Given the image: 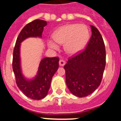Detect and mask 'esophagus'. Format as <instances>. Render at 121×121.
<instances>
[{"label":"esophagus","mask_w":121,"mask_h":121,"mask_svg":"<svg viewBox=\"0 0 121 121\" xmlns=\"http://www.w3.org/2000/svg\"><path fill=\"white\" fill-rule=\"evenodd\" d=\"M59 64L60 66H64L65 64V62L64 61V60L60 59L59 61Z\"/></svg>","instance_id":"1"}]
</instances>
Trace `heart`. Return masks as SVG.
Returning a JSON list of instances; mask_svg holds the SVG:
<instances>
[{
  "label": "heart",
  "mask_w": 121,
  "mask_h": 121,
  "mask_svg": "<svg viewBox=\"0 0 121 121\" xmlns=\"http://www.w3.org/2000/svg\"><path fill=\"white\" fill-rule=\"evenodd\" d=\"M53 39L58 44H64V50L70 54H76L85 47L90 37V31L84 24H70L64 25L56 31ZM49 47L53 50L59 48L55 42L49 41Z\"/></svg>",
  "instance_id": "b5f03b06"
}]
</instances>
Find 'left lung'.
Returning a JSON list of instances; mask_svg holds the SVG:
<instances>
[{
	"instance_id": "obj_1",
	"label": "left lung",
	"mask_w": 121,
	"mask_h": 121,
	"mask_svg": "<svg viewBox=\"0 0 121 121\" xmlns=\"http://www.w3.org/2000/svg\"><path fill=\"white\" fill-rule=\"evenodd\" d=\"M92 35L86 48L70 57L64 66L66 84L76 96H87L98 88L106 64L103 38L95 26L91 25Z\"/></svg>"
}]
</instances>
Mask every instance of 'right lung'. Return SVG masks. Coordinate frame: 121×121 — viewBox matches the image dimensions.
Returning <instances> with one entry per match:
<instances>
[{"mask_svg":"<svg viewBox=\"0 0 121 121\" xmlns=\"http://www.w3.org/2000/svg\"><path fill=\"white\" fill-rule=\"evenodd\" d=\"M47 23L43 20L36 19L26 24L19 33L13 50L12 65L17 85L26 96L35 100H40L47 96L52 78L58 69L59 59L58 57L43 58L40 63L37 76L31 81H27L21 73L20 45L29 37H42Z\"/></svg>","mask_w":121,"mask_h":121,"instance_id":"add662e5","label":"right lung"}]
</instances>
